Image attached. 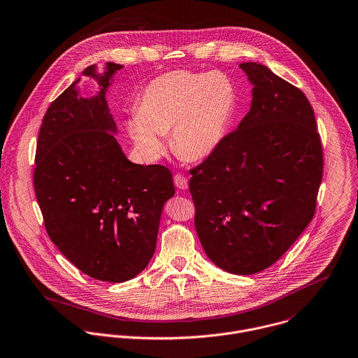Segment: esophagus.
<instances>
[{
    "label": "esophagus",
    "instance_id": "esophagus-1",
    "mask_svg": "<svg viewBox=\"0 0 358 358\" xmlns=\"http://www.w3.org/2000/svg\"><path fill=\"white\" fill-rule=\"evenodd\" d=\"M173 183H175V186H176L178 189H180V190L187 189V178L183 176L182 173H176V175L173 176Z\"/></svg>",
    "mask_w": 358,
    "mask_h": 358
}]
</instances>
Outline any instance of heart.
I'll return each instance as SVG.
<instances>
[{"mask_svg":"<svg viewBox=\"0 0 358 358\" xmlns=\"http://www.w3.org/2000/svg\"><path fill=\"white\" fill-rule=\"evenodd\" d=\"M236 107L238 92L227 73L172 71L144 87L137 111L126 120V130L148 161L162 157V136L168 133L180 158L199 161L220 147Z\"/></svg>","mask_w":358,"mask_h":358,"instance_id":"b5f03b06","label":"heart"}]
</instances>
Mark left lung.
Masks as SVG:
<instances>
[{
	"label": "left lung",
	"mask_w": 358,
	"mask_h": 358,
	"mask_svg": "<svg viewBox=\"0 0 358 358\" xmlns=\"http://www.w3.org/2000/svg\"><path fill=\"white\" fill-rule=\"evenodd\" d=\"M238 66L252 85L250 111L190 169L189 187L208 258L252 275L275 264L311 222L324 154L304 93L261 64Z\"/></svg>",
	"instance_id": "left-lung-1"
}]
</instances>
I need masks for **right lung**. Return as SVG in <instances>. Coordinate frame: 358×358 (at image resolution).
Returning <instances> with one entry per match:
<instances>
[{
  "instance_id": "1",
  "label": "right lung",
  "mask_w": 358,
  "mask_h": 358,
  "mask_svg": "<svg viewBox=\"0 0 358 358\" xmlns=\"http://www.w3.org/2000/svg\"><path fill=\"white\" fill-rule=\"evenodd\" d=\"M123 66L83 71L100 92L79 97L73 82L48 107L38 133L33 185L45 231L83 273L120 283L138 275L157 245L162 208L175 194L171 171L130 162L113 133L106 93Z\"/></svg>"
}]
</instances>
